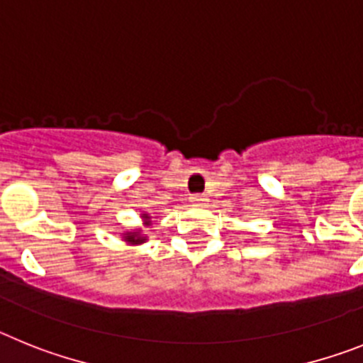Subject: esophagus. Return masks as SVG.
<instances>
[{
    "label": "esophagus",
    "mask_w": 363,
    "mask_h": 363,
    "mask_svg": "<svg viewBox=\"0 0 363 363\" xmlns=\"http://www.w3.org/2000/svg\"><path fill=\"white\" fill-rule=\"evenodd\" d=\"M207 196L205 194H192L191 196V203H196V205H205L207 203Z\"/></svg>",
    "instance_id": "1"
}]
</instances>
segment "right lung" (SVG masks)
I'll return each mask as SVG.
<instances>
[{"label":"right lung","instance_id":"right-lung-1","mask_svg":"<svg viewBox=\"0 0 363 363\" xmlns=\"http://www.w3.org/2000/svg\"><path fill=\"white\" fill-rule=\"evenodd\" d=\"M142 218H143V221H145L147 225H149V221H150L149 213H142ZM123 240L127 243H133V245H138V243L145 242V236H142V234L138 233V230H133V233H125L123 234Z\"/></svg>","mask_w":363,"mask_h":363}]
</instances>
